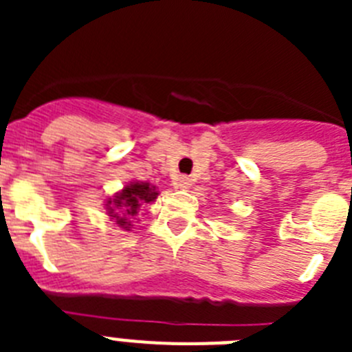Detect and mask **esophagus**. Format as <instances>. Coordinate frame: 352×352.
<instances>
[{
    "mask_svg": "<svg viewBox=\"0 0 352 352\" xmlns=\"http://www.w3.org/2000/svg\"><path fill=\"white\" fill-rule=\"evenodd\" d=\"M174 185L178 186V188L186 190V188H190V186L194 185V179H192L190 176H179V178H176V183H174Z\"/></svg>",
    "mask_w": 352,
    "mask_h": 352,
    "instance_id": "34e87169",
    "label": "esophagus"
}]
</instances>
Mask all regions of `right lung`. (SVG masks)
Returning a JSON list of instances; mask_svg holds the SVG:
<instances>
[{"label": "right lung", "instance_id": "1", "mask_svg": "<svg viewBox=\"0 0 352 352\" xmlns=\"http://www.w3.org/2000/svg\"><path fill=\"white\" fill-rule=\"evenodd\" d=\"M158 192L155 190V186L149 183L135 182L126 185L123 190L114 199H109L105 208L109 211V217H113L120 227H123L125 231H130L132 226V219L138 214L139 208L144 203H153L157 199Z\"/></svg>", "mask_w": 352, "mask_h": 352}]
</instances>
